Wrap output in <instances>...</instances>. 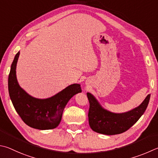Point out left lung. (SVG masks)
<instances>
[{
  "mask_svg": "<svg viewBox=\"0 0 158 158\" xmlns=\"http://www.w3.org/2000/svg\"><path fill=\"white\" fill-rule=\"evenodd\" d=\"M87 97L90 103L88 122L92 130L113 135L127 131L138 121L148 106L151 94H148L138 107L124 113H114L106 110L90 93H87Z\"/></svg>",
  "mask_w": 158,
  "mask_h": 158,
  "instance_id": "left-lung-1",
  "label": "left lung"
}]
</instances>
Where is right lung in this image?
<instances>
[{"label":"right lung","instance_id":"1","mask_svg":"<svg viewBox=\"0 0 158 158\" xmlns=\"http://www.w3.org/2000/svg\"><path fill=\"white\" fill-rule=\"evenodd\" d=\"M19 54V52L14 57L8 78V90L14 107L29 127L39 130L55 128L61 122L63 111L69 100L82 91L80 84L68 85L50 98L31 97L21 88L17 81L16 68Z\"/></svg>","mask_w":158,"mask_h":158}]
</instances>
